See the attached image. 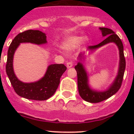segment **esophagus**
<instances>
[{"label": "esophagus", "mask_w": 134, "mask_h": 134, "mask_svg": "<svg viewBox=\"0 0 134 134\" xmlns=\"http://www.w3.org/2000/svg\"><path fill=\"white\" fill-rule=\"evenodd\" d=\"M72 65H73V63H72V62H69L67 63V68H71V67H72Z\"/></svg>", "instance_id": "1"}]
</instances>
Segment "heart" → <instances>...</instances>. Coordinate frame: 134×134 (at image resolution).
<instances>
[{
  "instance_id": "1",
  "label": "heart",
  "mask_w": 134,
  "mask_h": 134,
  "mask_svg": "<svg viewBox=\"0 0 134 134\" xmlns=\"http://www.w3.org/2000/svg\"><path fill=\"white\" fill-rule=\"evenodd\" d=\"M87 41V37H83L82 36H67L65 37L62 41L61 47L65 51H71L76 47H78L82 41Z\"/></svg>"
}]
</instances>
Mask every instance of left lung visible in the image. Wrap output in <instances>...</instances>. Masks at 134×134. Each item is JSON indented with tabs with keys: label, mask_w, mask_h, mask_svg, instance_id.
Segmentation results:
<instances>
[{
	"label": "left lung",
	"mask_w": 134,
	"mask_h": 134,
	"mask_svg": "<svg viewBox=\"0 0 134 134\" xmlns=\"http://www.w3.org/2000/svg\"><path fill=\"white\" fill-rule=\"evenodd\" d=\"M99 29L102 32V36L103 37L107 36V37L103 41L97 45L88 47L87 50H90L91 52H93L108 43H114L117 46L119 51V65L118 72L113 83L109 86L107 90L102 91H97V90H93L90 86L88 75L84 66L82 63V62H83V59H84V56H83L84 54L82 53L80 54L78 58L79 62L75 67V69L77 72V77H78V91L82 99L91 103H98V102L105 100L115 94L119 91L122 84L126 67L123 44L121 39L117 34H115V32L109 28H99Z\"/></svg>",
	"instance_id": "8db88e82"
}]
</instances>
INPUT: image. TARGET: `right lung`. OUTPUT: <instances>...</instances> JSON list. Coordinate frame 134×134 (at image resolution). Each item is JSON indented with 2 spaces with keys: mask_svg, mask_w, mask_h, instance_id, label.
Returning a JSON list of instances; mask_svg holds the SVG:
<instances>
[{
  "mask_svg": "<svg viewBox=\"0 0 134 134\" xmlns=\"http://www.w3.org/2000/svg\"><path fill=\"white\" fill-rule=\"evenodd\" d=\"M23 43L43 44L47 43L46 34L40 30H28L19 34L11 43L8 51L6 71L18 95L29 100H45L52 97L58 87L60 78L67 67L63 64H52L47 67L44 76L37 82L25 83L17 78L13 71V59L15 51Z\"/></svg>",
  "mask_w": 134,
  "mask_h": 134,
  "instance_id": "add662e5",
  "label": "right lung"
}]
</instances>
